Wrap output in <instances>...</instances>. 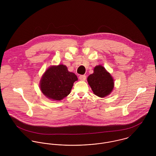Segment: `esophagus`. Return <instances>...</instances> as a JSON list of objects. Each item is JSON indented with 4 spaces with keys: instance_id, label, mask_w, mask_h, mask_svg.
I'll list each match as a JSON object with an SVG mask.
<instances>
[{
    "instance_id": "obj_1",
    "label": "esophagus",
    "mask_w": 156,
    "mask_h": 156,
    "mask_svg": "<svg viewBox=\"0 0 156 156\" xmlns=\"http://www.w3.org/2000/svg\"><path fill=\"white\" fill-rule=\"evenodd\" d=\"M87 78V76L85 75H80L79 76V79L81 80H85Z\"/></svg>"
}]
</instances>
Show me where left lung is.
I'll return each mask as SVG.
<instances>
[{
	"instance_id": "left-lung-1",
	"label": "left lung",
	"mask_w": 156,
	"mask_h": 156,
	"mask_svg": "<svg viewBox=\"0 0 156 156\" xmlns=\"http://www.w3.org/2000/svg\"><path fill=\"white\" fill-rule=\"evenodd\" d=\"M87 80L94 94L101 98L109 95L114 87L113 77L101 66L94 68L93 74L89 75Z\"/></svg>"
}]
</instances>
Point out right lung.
Wrapping results in <instances>:
<instances>
[{"mask_svg": "<svg viewBox=\"0 0 156 156\" xmlns=\"http://www.w3.org/2000/svg\"><path fill=\"white\" fill-rule=\"evenodd\" d=\"M76 75L68 71L64 65L49 67L40 80V89L45 96L53 100H61L69 94Z\"/></svg>", "mask_w": 156, "mask_h": 156, "instance_id": "add662e5", "label": "right lung"}]
</instances>
